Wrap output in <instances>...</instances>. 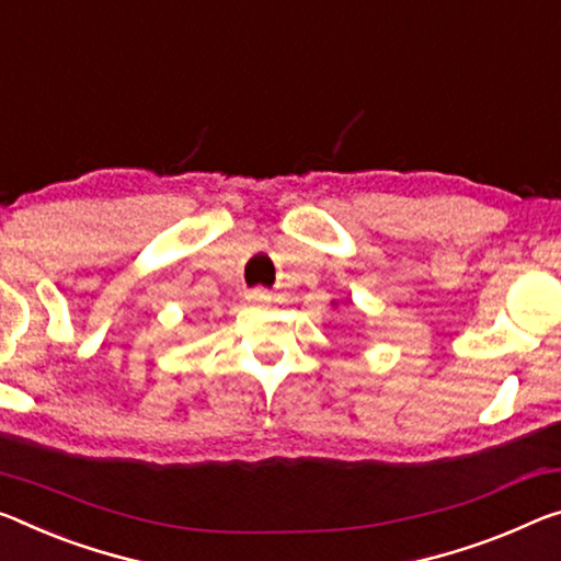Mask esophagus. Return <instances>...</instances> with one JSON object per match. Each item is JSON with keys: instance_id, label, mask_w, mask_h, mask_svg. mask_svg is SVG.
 <instances>
[{"instance_id": "esophagus-1", "label": "esophagus", "mask_w": 561, "mask_h": 561, "mask_svg": "<svg viewBox=\"0 0 561 561\" xmlns=\"http://www.w3.org/2000/svg\"><path fill=\"white\" fill-rule=\"evenodd\" d=\"M247 299H249V301H264V299H266V291H264V289H252V291H249V295H247Z\"/></svg>"}]
</instances>
